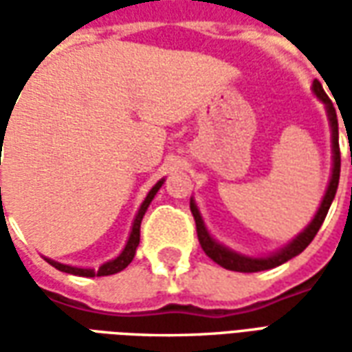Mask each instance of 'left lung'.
I'll return each instance as SVG.
<instances>
[{
	"label": "left lung",
	"mask_w": 352,
	"mask_h": 352,
	"mask_svg": "<svg viewBox=\"0 0 352 352\" xmlns=\"http://www.w3.org/2000/svg\"><path fill=\"white\" fill-rule=\"evenodd\" d=\"M313 94L317 96L318 101H322L326 107V115H328V122H330V131H332V175L326 186L324 196L322 201L318 206L317 213L313 217V221L305 226V228L294 237L290 239L285 247H280L279 251L270 252L264 256H249V254H241V252L232 251L226 245L219 243L207 230L204 217L199 213L198 206H196V199L190 198V211L194 214V221H196V230H198V239L201 249L206 251V254L211 260H214L217 264L232 270V272H241V273H254V272H264V270H272L277 265L285 264L290 258L298 256L300 252L313 241V237L317 236L318 228L322 226L328 209L332 206L333 198H336V190H338V184H340V168H341V156H340V130H338V115H336V109H333L332 101L326 96L324 88L318 82L317 79L313 80V87H311ZM351 164H352V153H351Z\"/></svg>",
	"instance_id": "1"
}]
</instances>
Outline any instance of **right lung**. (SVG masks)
Returning <instances> with one entry per match:
<instances>
[{"label": "right lung", "mask_w": 352, "mask_h": 352, "mask_svg": "<svg viewBox=\"0 0 352 352\" xmlns=\"http://www.w3.org/2000/svg\"><path fill=\"white\" fill-rule=\"evenodd\" d=\"M1 138H3V135H1ZM164 181H166V179H160L158 183L154 184L153 188L148 190V194H146V198L143 199V204H141L138 214H135V219H133V224H131L130 237H128V241H126V245H124L122 252H120L116 258L109 260V262H105V264H101L98 270H94V267H77V265L62 264V262H56V260H52V258H45V260H47L50 265H54L56 270H60V272L72 273V275H79V277H103V275H113V273L122 272L124 267H128V264H130L131 260H133V256H135V251H138V245H139V228H141V221H143V217H145L146 209H148V206H151V201H153L154 196H156V192L162 188Z\"/></svg>", "instance_id": "1"}]
</instances>
